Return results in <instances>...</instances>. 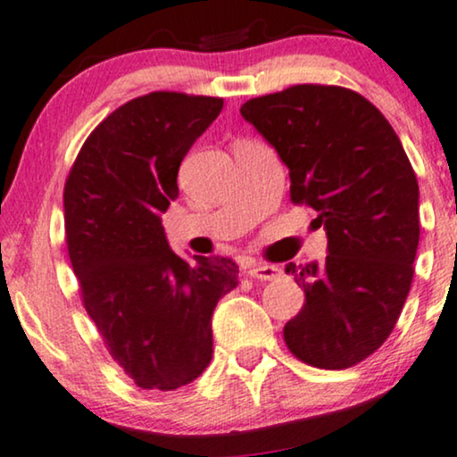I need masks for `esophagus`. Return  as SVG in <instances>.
<instances>
[{
	"label": "esophagus",
	"mask_w": 457,
	"mask_h": 457,
	"mask_svg": "<svg viewBox=\"0 0 457 457\" xmlns=\"http://www.w3.org/2000/svg\"><path fill=\"white\" fill-rule=\"evenodd\" d=\"M250 278L261 279V281H271L281 278V269L275 267V264H254L250 269Z\"/></svg>",
	"instance_id": "esophagus-1"
}]
</instances>
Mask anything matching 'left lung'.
<instances>
[{
	"mask_svg": "<svg viewBox=\"0 0 457 457\" xmlns=\"http://www.w3.org/2000/svg\"><path fill=\"white\" fill-rule=\"evenodd\" d=\"M241 116L278 150L290 199L312 207L328 256L286 271L305 305L286 345L318 369H349L381 347L403 312L420 244V186L386 116L343 87L296 84L245 101Z\"/></svg>",
	"mask_w": 457,
	"mask_h": 457,
	"instance_id": "1",
	"label": "left lung"
}]
</instances>
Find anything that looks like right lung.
<instances>
[{
    "mask_svg": "<svg viewBox=\"0 0 457 457\" xmlns=\"http://www.w3.org/2000/svg\"><path fill=\"white\" fill-rule=\"evenodd\" d=\"M222 105L169 91L127 101L88 135L65 182L67 252L84 309L144 390H178L207 369L213 309L239 284L230 258H179L161 222L178 199L179 162Z\"/></svg>",
    "mask_w": 457,
    "mask_h": 457,
    "instance_id": "right-lung-1",
    "label": "right lung"
}]
</instances>
